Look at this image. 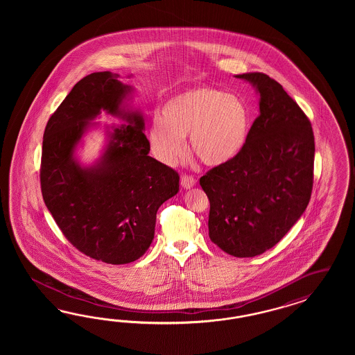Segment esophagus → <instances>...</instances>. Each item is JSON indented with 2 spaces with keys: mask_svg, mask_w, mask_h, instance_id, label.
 <instances>
[{
  "mask_svg": "<svg viewBox=\"0 0 355 355\" xmlns=\"http://www.w3.org/2000/svg\"><path fill=\"white\" fill-rule=\"evenodd\" d=\"M196 183V178H193V175H187L184 174L181 177V186L183 189H191Z\"/></svg>",
  "mask_w": 355,
  "mask_h": 355,
  "instance_id": "1",
  "label": "esophagus"
}]
</instances>
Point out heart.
I'll use <instances>...</instances> for the list:
<instances>
[{"label":"heart","mask_w":355,"mask_h":355,"mask_svg":"<svg viewBox=\"0 0 355 355\" xmlns=\"http://www.w3.org/2000/svg\"><path fill=\"white\" fill-rule=\"evenodd\" d=\"M162 119L150 121L153 155L168 165L190 150L207 166H223L236 160L248 146L254 123L252 110L241 97L215 87H195L168 98Z\"/></svg>","instance_id":"heart-1"}]
</instances>
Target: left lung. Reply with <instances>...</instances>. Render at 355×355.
<instances>
[{
  "label": "left lung",
  "instance_id": "left-lung-1",
  "mask_svg": "<svg viewBox=\"0 0 355 355\" xmlns=\"http://www.w3.org/2000/svg\"><path fill=\"white\" fill-rule=\"evenodd\" d=\"M257 88L260 114L243 152L200 178L209 199L211 241L236 258L277 245L301 217L313 184L311 122L279 82L263 73L236 76Z\"/></svg>",
  "mask_w": 355,
  "mask_h": 355
}]
</instances>
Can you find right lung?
<instances>
[{
  "instance_id": "right-lung-1",
  "label": "right lung",
  "mask_w": 355,
  "mask_h": 355,
  "mask_svg": "<svg viewBox=\"0 0 355 355\" xmlns=\"http://www.w3.org/2000/svg\"><path fill=\"white\" fill-rule=\"evenodd\" d=\"M110 71L80 79L44 131L40 183L44 203L66 239L107 264H128L148 250L160 205L180 190V175L148 156L138 112L121 109L131 87ZM101 110L130 123L114 130L107 150L83 168L73 150Z\"/></svg>"
}]
</instances>
